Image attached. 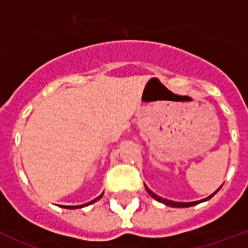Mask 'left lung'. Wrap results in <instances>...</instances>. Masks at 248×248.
I'll return each mask as SVG.
<instances>
[{
    "label": "left lung",
    "instance_id": "left-lung-1",
    "mask_svg": "<svg viewBox=\"0 0 248 248\" xmlns=\"http://www.w3.org/2000/svg\"><path fill=\"white\" fill-rule=\"evenodd\" d=\"M144 186H146V190L148 191V194L149 195L152 196V198H153V199H155L157 200V202H162V204H164V205H167V206H171V207H190V206H194V205H198V204H200V202H207V200L209 199H211V198H213L214 195H215L216 193H217L218 190H220V188H221V186H220V188L217 189V190L216 191H214L213 194H211V195H209L207 196V198H205V199H202V200H198V202H173V200H168V199H163L162 196H159V195H157V194H155L153 193V191L151 190V189H148V186H147L146 184H144Z\"/></svg>",
    "mask_w": 248,
    "mask_h": 248
}]
</instances>
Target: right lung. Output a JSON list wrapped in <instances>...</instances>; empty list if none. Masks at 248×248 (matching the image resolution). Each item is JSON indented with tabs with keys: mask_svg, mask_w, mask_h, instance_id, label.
I'll list each match as a JSON object with an SVG mask.
<instances>
[{
	"mask_svg": "<svg viewBox=\"0 0 248 248\" xmlns=\"http://www.w3.org/2000/svg\"><path fill=\"white\" fill-rule=\"evenodd\" d=\"M102 195H104V193H102L101 195H100V196H97L96 199L91 200L90 202H86V204H84V205H77V206H65V205H62V207H65V209H71V210H73V209H79V207L88 206V205H91V204H93V202H97V200H99V199H101V196H102Z\"/></svg>",
	"mask_w": 248,
	"mask_h": 248,
	"instance_id": "add662e5",
	"label": "right lung"
}]
</instances>
